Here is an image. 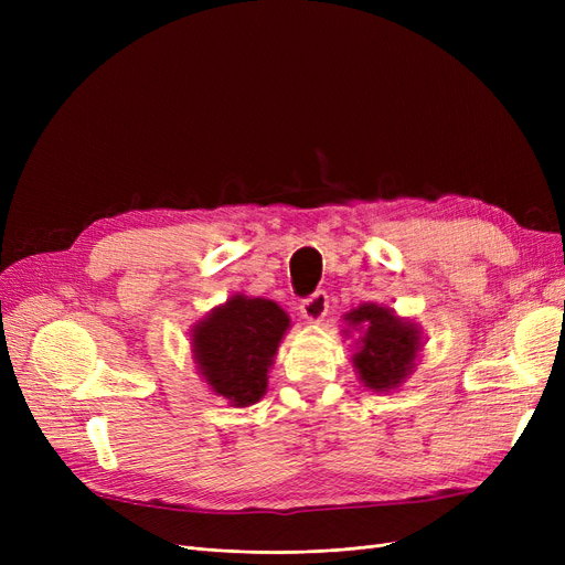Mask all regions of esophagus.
<instances>
[{"mask_svg":"<svg viewBox=\"0 0 565 565\" xmlns=\"http://www.w3.org/2000/svg\"><path fill=\"white\" fill-rule=\"evenodd\" d=\"M328 309H330V299H328V292H322V289H318V292H313L311 297H306L301 301V316L311 322L322 320L328 316Z\"/></svg>","mask_w":565,"mask_h":565,"instance_id":"34e87169","label":"esophagus"}]
</instances>
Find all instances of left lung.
Returning <instances> with one entry per match:
<instances>
[{
  "instance_id": "8db88e82",
  "label": "left lung",
  "mask_w": 565,
  "mask_h": 565,
  "mask_svg": "<svg viewBox=\"0 0 565 565\" xmlns=\"http://www.w3.org/2000/svg\"><path fill=\"white\" fill-rule=\"evenodd\" d=\"M349 324H363V344L353 355V365L365 386L388 391L398 386L413 370L419 349V330L377 303L361 306L347 316Z\"/></svg>"
}]
</instances>
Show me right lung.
I'll return each instance as SVG.
<instances>
[{"label": "right lung", "mask_w": 565, "mask_h": 565, "mask_svg": "<svg viewBox=\"0 0 565 565\" xmlns=\"http://www.w3.org/2000/svg\"><path fill=\"white\" fill-rule=\"evenodd\" d=\"M287 328L289 318L276 301L233 297L193 330L200 374L233 405L256 403Z\"/></svg>", "instance_id": "1"}]
</instances>
